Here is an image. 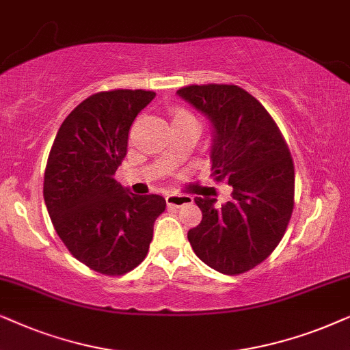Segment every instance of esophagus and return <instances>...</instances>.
<instances>
[{
  "label": "esophagus",
  "mask_w": 350,
  "mask_h": 350,
  "mask_svg": "<svg viewBox=\"0 0 350 350\" xmlns=\"http://www.w3.org/2000/svg\"><path fill=\"white\" fill-rule=\"evenodd\" d=\"M192 202L193 198L189 197V195H167L166 197L167 206H172V208H180L184 206V204H189Z\"/></svg>",
  "instance_id": "34e87169"
}]
</instances>
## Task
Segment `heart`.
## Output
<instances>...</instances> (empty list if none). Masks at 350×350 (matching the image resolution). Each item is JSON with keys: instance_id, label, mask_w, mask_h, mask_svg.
<instances>
[{"instance_id": "obj_1", "label": "heart", "mask_w": 350, "mask_h": 350, "mask_svg": "<svg viewBox=\"0 0 350 350\" xmlns=\"http://www.w3.org/2000/svg\"><path fill=\"white\" fill-rule=\"evenodd\" d=\"M170 113H171L172 126H174V124H183V123H195V124H197V121H195L192 113H190V111H187L185 109H180V107H174V109H171Z\"/></svg>"}]
</instances>
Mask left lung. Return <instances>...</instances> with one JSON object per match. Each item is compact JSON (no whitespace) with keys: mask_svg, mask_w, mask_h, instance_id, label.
<instances>
[{"mask_svg":"<svg viewBox=\"0 0 350 350\" xmlns=\"http://www.w3.org/2000/svg\"><path fill=\"white\" fill-rule=\"evenodd\" d=\"M178 94L213 124L211 172L234 187L222 208L195 197L202 222L189 230L195 254L226 275L248 272L285 235L295 208V165L285 137L262 104L235 85H192Z\"/></svg>","mask_w":350,"mask_h":350,"instance_id":"1","label":"left lung"}]
</instances>
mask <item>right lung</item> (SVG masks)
I'll use <instances>...</instances> for the list:
<instances>
[{"label": "right lung", "mask_w": 350, "mask_h": 350, "mask_svg": "<svg viewBox=\"0 0 350 350\" xmlns=\"http://www.w3.org/2000/svg\"><path fill=\"white\" fill-rule=\"evenodd\" d=\"M155 92L113 90L75 107L49 152L44 203L73 258L104 275H124L146 259L160 195H134L115 180L126 157L128 134Z\"/></svg>", "instance_id": "right-lung-1"}]
</instances>
